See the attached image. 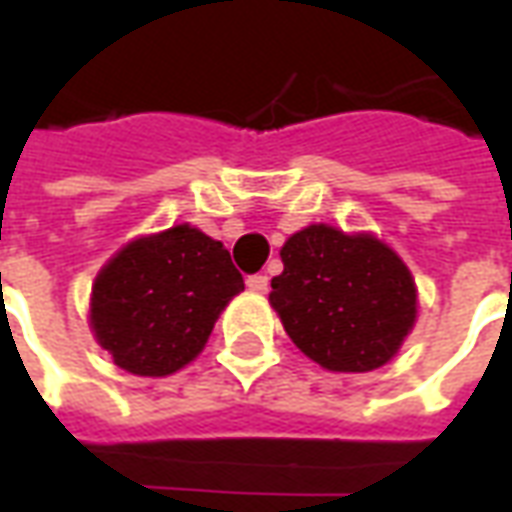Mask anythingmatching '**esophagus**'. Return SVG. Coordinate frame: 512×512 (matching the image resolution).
I'll return each instance as SVG.
<instances>
[{
  "label": "esophagus",
  "instance_id": "obj_1",
  "mask_svg": "<svg viewBox=\"0 0 512 512\" xmlns=\"http://www.w3.org/2000/svg\"><path fill=\"white\" fill-rule=\"evenodd\" d=\"M246 288L252 290V293H266L268 277H263V274H252V277L246 279Z\"/></svg>",
  "mask_w": 512,
  "mask_h": 512
}]
</instances>
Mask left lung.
Segmentation results:
<instances>
[{
    "label": "left lung",
    "mask_w": 512,
    "mask_h": 512,
    "mask_svg": "<svg viewBox=\"0 0 512 512\" xmlns=\"http://www.w3.org/2000/svg\"><path fill=\"white\" fill-rule=\"evenodd\" d=\"M285 271L268 301L301 354L332 373H370L395 359L417 323V285L373 233L310 224L279 249Z\"/></svg>",
    "instance_id": "obj_1"
}]
</instances>
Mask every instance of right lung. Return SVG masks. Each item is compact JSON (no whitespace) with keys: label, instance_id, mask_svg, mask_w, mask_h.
Listing matches in <instances>:
<instances>
[{"label":"right lung","instance_id":"right-lung-1","mask_svg":"<svg viewBox=\"0 0 512 512\" xmlns=\"http://www.w3.org/2000/svg\"><path fill=\"white\" fill-rule=\"evenodd\" d=\"M244 290L222 241L191 224L128 241L93 282L90 329L131 376L164 378L194 362Z\"/></svg>","mask_w":512,"mask_h":512}]
</instances>
